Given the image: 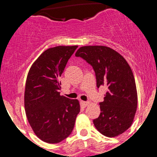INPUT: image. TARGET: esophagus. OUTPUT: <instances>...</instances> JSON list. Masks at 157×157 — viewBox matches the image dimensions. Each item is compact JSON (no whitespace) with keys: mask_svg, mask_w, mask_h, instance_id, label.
<instances>
[{"mask_svg":"<svg viewBox=\"0 0 157 157\" xmlns=\"http://www.w3.org/2000/svg\"><path fill=\"white\" fill-rule=\"evenodd\" d=\"M81 105L82 107H86L87 105H89V102L87 101H81Z\"/></svg>","mask_w":157,"mask_h":157,"instance_id":"esophagus-1","label":"esophagus"}]
</instances>
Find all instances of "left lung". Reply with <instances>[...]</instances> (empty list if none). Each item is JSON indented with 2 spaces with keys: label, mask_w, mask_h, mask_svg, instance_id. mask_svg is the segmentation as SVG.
Here are the masks:
<instances>
[{
  "label": "left lung",
  "mask_w": 157,
  "mask_h": 157,
  "mask_svg": "<svg viewBox=\"0 0 157 157\" xmlns=\"http://www.w3.org/2000/svg\"><path fill=\"white\" fill-rule=\"evenodd\" d=\"M93 67L97 86L107 87L101 114L94 120L101 134L114 138L124 133L134 121L138 93L134 74L124 57L114 49L103 45L80 47L75 53Z\"/></svg>",
  "instance_id": "1"
}]
</instances>
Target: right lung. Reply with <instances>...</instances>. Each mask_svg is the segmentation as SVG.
<instances>
[{"mask_svg":"<svg viewBox=\"0 0 157 157\" xmlns=\"http://www.w3.org/2000/svg\"><path fill=\"white\" fill-rule=\"evenodd\" d=\"M78 45L49 48L29 70L24 92L26 115L32 130L46 143H59L71 134L79 101L59 94V78Z\"/></svg>","mask_w":157,"mask_h":157,"instance_id":"obj_1","label":"right lung"}]
</instances>
